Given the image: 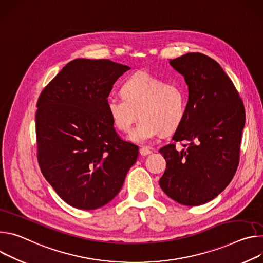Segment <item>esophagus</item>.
<instances>
[{
    "instance_id": "esophagus-1",
    "label": "esophagus",
    "mask_w": 263,
    "mask_h": 263,
    "mask_svg": "<svg viewBox=\"0 0 263 263\" xmlns=\"http://www.w3.org/2000/svg\"><path fill=\"white\" fill-rule=\"evenodd\" d=\"M153 152L151 151V149H148V148H146V147H142L141 149H140V155L141 156H143V157H145V156H148V155H151Z\"/></svg>"
}]
</instances>
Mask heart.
Segmentation results:
<instances>
[{
    "label": "heart",
    "mask_w": 263,
    "mask_h": 263,
    "mask_svg": "<svg viewBox=\"0 0 263 263\" xmlns=\"http://www.w3.org/2000/svg\"><path fill=\"white\" fill-rule=\"evenodd\" d=\"M121 95L108 97L106 109L115 127L124 133L139 111L141 120L128 136L132 142L145 144L162 134H172L186 118L188 94L180 83L139 72L123 82Z\"/></svg>",
    "instance_id": "1"
}]
</instances>
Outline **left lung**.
I'll return each mask as SVG.
<instances>
[{
	"label": "left lung",
	"instance_id": "1",
	"mask_svg": "<svg viewBox=\"0 0 263 263\" xmlns=\"http://www.w3.org/2000/svg\"><path fill=\"white\" fill-rule=\"evenodd\" d=\"M169 64L184 76L189 93L186 118L172 140L189 144L181 151L174 144L160 149L167 166L159 184L179 203L199 206L234 177L246 111L232 80L211 57L192 52Z\"/></svg>",
	"mask_w": 263,
	"mask_h": 263
}]
</instances>
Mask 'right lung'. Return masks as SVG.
Segmentation results:
<instances>
[{"instance_id":"add662e5","label":"right lung","mask_w":263,"mask_h":263,"mask_svg":"<svg viewBox=\"0 0 263 263\" xmlns=\"http://www.w3.org/2000/svg\"><path fill=\"white\" fill-rule=\"evenodd\" d=\"M130 68L77 58L45 87L35 115L43 176L70 206L98 209L121 190L137 145L117 135L107 114L112 84Z\"/></svg>"}]
</instances>
